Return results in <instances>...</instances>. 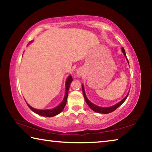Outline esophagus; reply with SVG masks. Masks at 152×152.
I'll return each instance as SVG.
<instances>
[{
    "mask_svg": "<svg viewBox=\"0 0 152 152\" xmlns=\"http://www.w3.org/2000/svg\"><path fill=\"white\" fill-rule=\"evenodd\" d=\"M84 70H82V69H81V68L78 69V70L76 71V75H77V76L81 77L82 76H84Z\"/></svg>",
    "mask_w": 152,
    "mask_h": 152,
    "instance_id": "34e87169",
    "label": "esophagus"
}]
</instances>
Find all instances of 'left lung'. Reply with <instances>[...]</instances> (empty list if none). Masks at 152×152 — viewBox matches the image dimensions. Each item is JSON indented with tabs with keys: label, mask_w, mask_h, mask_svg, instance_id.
Segmentation results:
<instances>
[{
	"label": "left lung",
	"mask_w": 152,
	"mask_h": 152,
	"mask_svg": "<svg viewBox=\"0 0 152 152\" xmlns=\"http://www.w3.org/2000/svg\"><path fill=\"white\" fill-rule=\"evenodd\" d=\"M121 51H122V53H123V55H124V56L125 57L126 60H127V63L129 64V61H128L127 58V56H126L125 51V50H124V48H121ZM82 92H83L84 100H85L86 102L87 103V104L88 105L89 107L91 108V109L92 110H94V112L99 113H102V114H108V113H111L113 111H114L115 110H116L118 107H120L121 105L123 103V102L125 101V100L127 99V98L128 96V94H129V92H128L127 94L126 95V96L124 98V99H123V100H121V101H119V102H117V104L113 105V106L108 107H102L97 106V105L93 104V103H92V102H91V101H89L88 99V98H87L86 95L85 90H84L83 84H82Z\"/></svg>",
	"instance_id": "obj_1"
}]
</instances>
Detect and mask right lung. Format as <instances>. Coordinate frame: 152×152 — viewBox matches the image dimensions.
<instances>
[{
  "label": "right lung",
  "instance_id": "add662e5",
  "mask_svg": "<svg viewBox=\"0 0 152 152\" xmlns=\"http://www.w3.org/2000/svg\"><path fill=\"white\" fill-rule=\"evenodd\" d=\"M31 42H30L29 43V44H30ZM72 80H73V79H72V77L71 75L68 76V78H67L66 80V83H65V94H64V97L62 100V101H61L60 102V104H59L57 107L53 108V109H37L32 107H31L29 104L27 103L28 107L30 108V109L33 112H34L35 113H36V114L41 115V116L51 117H54V116H56V115L60 114V113L64 110V107H65L66 104L67 99H68V96L69 88H70V84H71V82H72Z\"/></svg>",
  "mask_w": 152,
  "mask_h": 152
}]
</instances>
